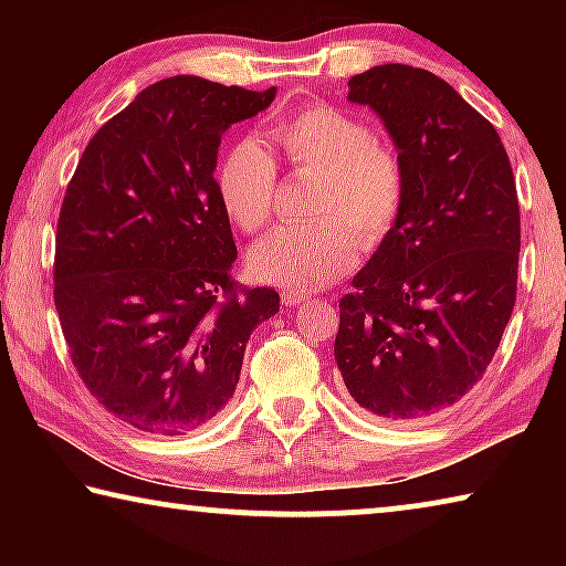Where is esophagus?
I'll use <instances>...</instances> for the list:
<instances>
[{
	"label": "esophagus",
	"mask_w": 566,
	"mask_h": 566,
	"mask_svg": "<svg viewBox=\"0 0 566 566\" xmlns=\"http://www.w3.org/2000/svg\"><path fill=\"white\" fill-rule=\"evenodd\" d=\"M304 300H310V296H306L300 290H282V304L284 306H300Z\"/></svg>",
	"instance_id": "1"
}]
</instances>
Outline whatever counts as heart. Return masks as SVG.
<instances>
[{
	"instance_id": "b5f03b06",
	"label": "heart",
	"mask_w": 566,
	"mask_h": 566,
	"mask_svg": "<svg viewBox=\"0 0 566 566\" xmlns=\"http://www.w3.org/2000/svg\"><path fill=\"white\" fill-rule=\"evenodd\" d=\"M274 145L296 175H312L306 224H284L252 249L264 282L310 292L357 262L359 247L377 249L395 232L407 205V169L399 151L375 137L364 119L332 104H306L272 129ZM276 167L262 145L237 142L217 171L229 219L247 234L270 224Z\"/></svg>"
}]
</instances>
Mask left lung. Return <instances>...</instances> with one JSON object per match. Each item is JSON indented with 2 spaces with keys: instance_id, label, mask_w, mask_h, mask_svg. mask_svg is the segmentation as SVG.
Masks as SVG:
<instances>
[{
  "instance_id": "1",
  "label": "left lung",
  "mask_w": 566,
  "mask_h": 566,
  "mask_svg": "<svg viewBox=\"0 0 566 566\" xmlns=\"http://www.w3.org/2000/svg\"><path fill=\"white\" fill-rule=\"evenodd\" d=\"M407 169L395 232L339 302L334 359L371 417L447 411L484 377L516 300L520 199L500 134L444 80L381 64L349 80Z\"/></svg>"
}]
</instances>
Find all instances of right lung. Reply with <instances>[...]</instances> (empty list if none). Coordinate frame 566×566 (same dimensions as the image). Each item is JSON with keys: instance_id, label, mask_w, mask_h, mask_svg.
Here are the masks:
<instances>
[{"instance_id": "add662e5", "label": "right lung", "mask_w": 566, "mask_h": 566, "mask_svg": "<svg viewBox=\"0 0 566 566\" xmlns=\"http://www.w3.org/2000/svg\"><path fill=\"white\" fill-rule=\"evenodd\" d=\"M276 90L169 76L102 124L66 187L54 306L76 375L142 432L177 437L232 399L270 286L232 276L237 244L217 191V149Z\"/></svg>"}]
</instances>
